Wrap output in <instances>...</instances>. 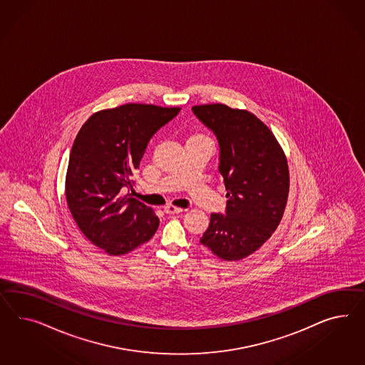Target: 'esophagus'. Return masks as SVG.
Returning <instances> with one entry per match:
<instances>
[{
  "instance_id": "34e87169",
  "label": "esophagus",
  "mask_w": 365,
  "mask_h": 365,
  "mask_svg": "<svg viewBox=\"0 0 365 365\" xmlns=\"http://www.w3.org/2000/svg\"><path fill=\"white\" fill-rule=\"evenodd\" d=\"M163 211L168 214V215H174V214H179V212H182L183 210L180 207H175V206H171V205H168L166 207L163 208Z\"/></svg>"
}]
</instances>
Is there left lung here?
I'll return each mask as SVG.
<instances>
[{"mask_svg": "<svg viewBox=\"0 0 365 365\" xmlns=\"http://www.w3.org/2000/svg\"><path fill=\"white\" fill-rule=\"evenodd\" d=\"M192 113L219 143L226 215L211 214L200 243L223 260H240L263 246L279 226L289 191L286 155L275 135L247 110L222 103Z\"/></svg>", "mask_w": 365, "mask_h": 365, "instance_id": "left-lung-1", "label": "left lung"}]
</instances>
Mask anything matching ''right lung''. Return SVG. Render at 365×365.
I'll list each match as a JSON object with an SVG mask.
<instances>
[{"mask_svg": "<svg viewBox=\"0 0 365 365\" xmlns=\"http://www.w3.org/2000/svg\"><path fill=\"white\" fill-rule=\"evenodd\" d=\"M180 111L143 103L101 110L76 137L66 173V202L82 234L108 255L148 242L159 226L153 208L122 195L133 187L148 143Z\"/></svg>", "mask_w": 365, "mask_h": 365, "instance_id": "obj_1", "label": "right lung"}]
</instances>
